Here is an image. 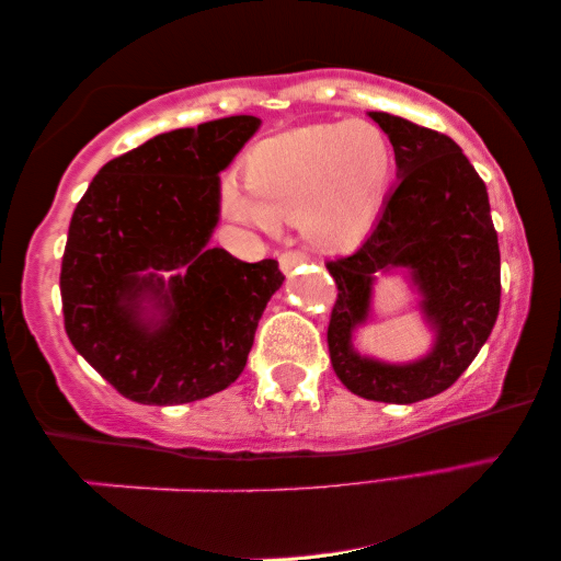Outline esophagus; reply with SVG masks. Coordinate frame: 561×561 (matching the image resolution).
I'll return each instance as SVG.
<instances>
[{"label":"esophagus","mask_w":561,"mask_h":561,"mask_svg":"<svg viewBox=\"0 0 561 561\" xmlns=\"http://www.w3.org/2000/svg\"><path fill=\"white\" fill-rule=\"evenodd\" d=\"M308 261V255L306 253H300V251H286V253H280V259H278V263H280V271L283 273H293L298 268L300 263H306Z\"/></svg>","instance_id":"1"}]
</instances>
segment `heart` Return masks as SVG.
I'll use <instances>...</instances> for the list:
<instances>
[{"label": "heart", "instance_id": "obj_1", "mask_svg": "<svg viewBox=\"0 0 561 561\" xmlns=\"http://www.w3.org/2000/svg\"><path fill=\"white\" fill-rule=\"evenodd\" d=\"M245 186L228 179L220 206L259 231L300 220L323 251H351L373 231L394 179V149L367 122L310 124L255 144L243 163Z\"/></svg>", "mask_w": 561, "mask_h": 561}]
</instances>
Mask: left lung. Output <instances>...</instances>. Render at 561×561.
<instances>
[{"label": "left lung", "mask_w": 561, "mask_h": 561, "mask_svg": "<svg viewBox=\"0 0 561 561\" xmlns=\"http://www.w3.org/2000/svg\"><path fill=\"white\" fill-rule=\"evenodd\" d=\"M394 149L398 186L353 255L330 261L337 286L328 351L347 390L365 400L410 405L447 390L488 343L500 313V243L484 181L449 136L408 118L370 112ZM402 267L421 293L434 347L417 362L385 364L354 351L369 322L380 272Z\"/></svg>", "instance_id": "1"}]
</instances>
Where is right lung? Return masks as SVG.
Returning <instances> with one entry per match:
<instances>
[{
	"mask_svg": "<svg viewBox=\"0 0 561 561\" xmlns=\"http://www.w3.org/2000/svg\"><path fill=\"white\" fill-rule=\"evenodd\" d=\"M228 116L159 134L106 167L73 208L61 259L64 328L77 353L141 405H183L243 373L283 286L278 261L210 248L218 173L259 131Z\"/></svg>",
	"mask_w": 561,
	"mask_h": 561,
	"instance_id": "1",
	"label": "right lung"
}]
</instances>
